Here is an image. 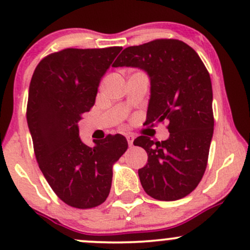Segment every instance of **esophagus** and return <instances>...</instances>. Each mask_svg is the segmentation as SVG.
<instances>
[{"label":"esophagus","instance_id":"34e87169","mask_svg":"<svg viewBox=\"0 0 250 250\" xmlns=\"http://www.w3.org/2000/svg\"><path fill=\"white\" fill-rule=\"evenodd\" d=\"M125 137H127V141H128V145H129V146H130V147H131V146H133L134 139H135V137H134V135H131V134H127V135H125Z\"/></svg>","mask_w":250,"mask_h":250}]
</instances>
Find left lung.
I'll use <instances>...</instances> for the list:
<instances>
[{"mask_svg":"<svg viewBox=\"0 0 250 250\" xmlns=\"http://www.w3.org/2000/svg\"><path fill=\"white\" fill-rule=\"evenodd\" d=\"M113 67L145 70L150 80L147 122H169L166 141L154 142L148 136L134 141L148 154L147 165L139 169L143 189L160 201L187 196L205 174L213 137L208 70L193 48L171 39L125 48Z\"/></svg>","mask_w":250,"mask_h":250,"instance_id":"8db88e82","label":"left lung"}]
</instances>
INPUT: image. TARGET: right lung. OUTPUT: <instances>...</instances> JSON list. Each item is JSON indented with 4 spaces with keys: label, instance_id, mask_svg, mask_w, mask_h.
Masks as SVG:
<instances>
[{
    "label": "right lung",
    "instance_id": "1",
    "mask_svg": "<svg viewBox=\"0 0 250 250\" xmlns=\"http://www.w3.org/2000/svg\"><path fill=\"white\" fill-rule=\"evenodd\" d=\"M121 50L68 48L44 57L31 77L27 122L37 163L51 189L71 207L104 202L114 162L128 148L121 134L94 140L95 146L89 147L77 125L95 103L101 79Z\"/></svg>",
    "mask_w": 250,
    "mask_h": 250
}]
</instances>
